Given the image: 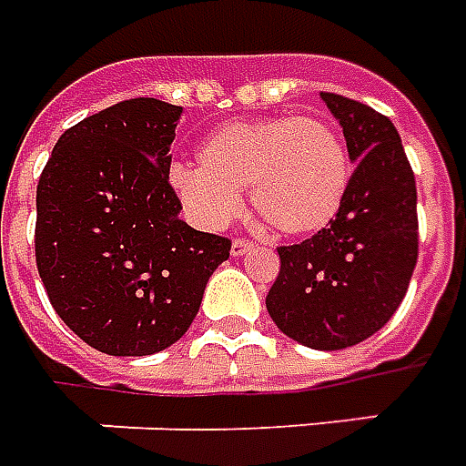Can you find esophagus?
<instances>
[{"instance_id":"obj_1","label":"esophagus","mask_w":466,"mask_h":466,"mask_svg":"<svg viewBox=\"0 0 466 466\" xmlns=\"http://www.w3.org/2000/svg\"><path fill=\"white\" fill-rule=\"evenodd\" d=\"M253 248H256V243H250V240L246 238H236L233 240V246H230V253H233V258H243V256L250 253Z\"/></svg>"}]
</instances>
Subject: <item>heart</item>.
I'll list each match as a JSON object with an SVG mask.
<instances>
[{
	"label": "heart",
	"mask_w": 466,
	"mask_h": 466,
	"mask_svg": "<svg viewBox=\"0 0 466 466\" xmlns=\"http://www.w3.org/2000/svg\"><path fill=\"white\" fill-rule=\"evenodd\" d=\"M198 160L200 167L175 165L170 186L200 226L230 223L250 190L253 210L289 238L331 226L354 180L341 133L301 115L228 122L203 140Z\"/></svg>",
	"instance_id": "obj_1"
}]
</instances>
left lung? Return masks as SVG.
<instances>
[{"label":"left lung","mask_w":466,"mask_h":466,"mask_svg":"<svg viewBox=\"0 0 466 466\" xmlns=\"http://www.w3.org/2000/svg\"><path fill=\"white\" fill-rule=\"evenodd\" d=\"M356 163L341 213L313 238L280 246L266 296L289 339L339 351L374 336L404 301L417 266V183L394 122L364 102L321 92Z\"/></svg>","instance_id":"8db88e82"}]
</instances>
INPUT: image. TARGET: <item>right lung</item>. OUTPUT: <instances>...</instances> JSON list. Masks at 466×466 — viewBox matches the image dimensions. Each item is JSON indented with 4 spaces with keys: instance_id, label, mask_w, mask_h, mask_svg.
<instances>
[{
    "instance_id": "1",
    "label": "right lung",
    "mask_w": 466,
    "mask_h": 466,
    "mask_svg": "<svg viewBox=\"0 0 466 466\" xmlns=\"http://www.w3.org/2000/svg\"><path fill=\"white\" fill-rule=\"evenodd\" d=\"M180 115L155 97L95 112L59 137L39 177V279L59 319L102 354L180 341L230 256V240L177 218L167 175Z\"/></svg>"
}]
</instances>
